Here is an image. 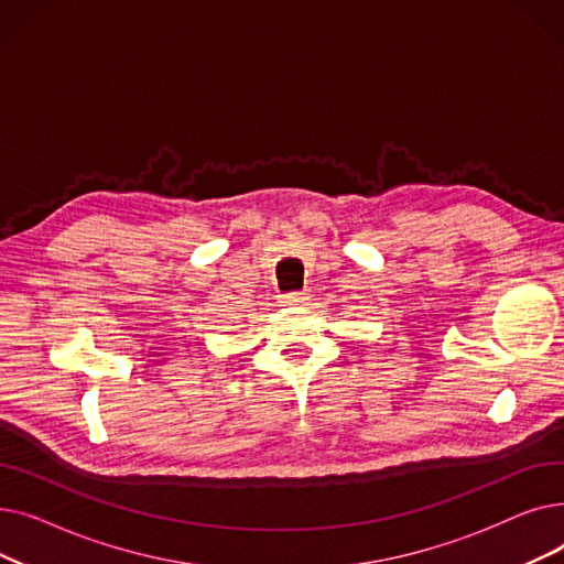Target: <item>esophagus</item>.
<instances>
[{
	"instance_id": "1",
	"label": "esophagus",
	"mask_w": 564,
	"mask_h": 564,
	"mask_svg": "<svg viewBox=\"0 0 564 564\" xmlns=\"http://www.w3.org/2000/svg\"><path fill=\"white\" fill-rule=\"evenodd\" d=\"M306 300H308L306 292H288V294H283V297H281V304L283 306H300Z\"/></svg>"
}]
</instances>
